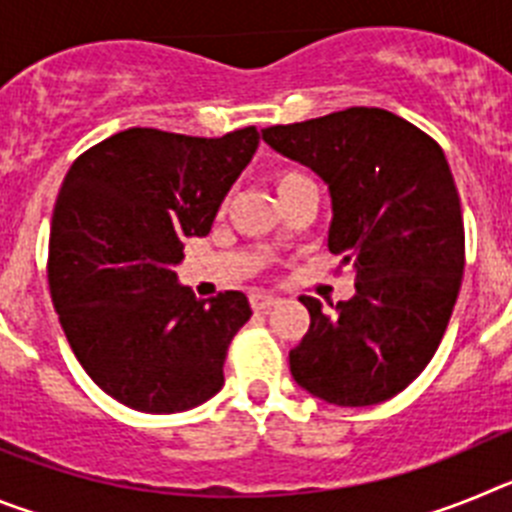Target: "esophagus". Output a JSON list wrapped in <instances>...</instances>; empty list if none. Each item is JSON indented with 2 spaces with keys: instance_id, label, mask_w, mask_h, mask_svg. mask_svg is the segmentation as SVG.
I'll list each match as a JSON object with an SVG mask.
<instances>
[{
  "instance_id": "obj_1",
  "label": "esophagus",
  "mask_w": 512,
  "mask_h": 512,
  "mask_svg": "<svg viewBox=\"0 0 512 512\" xmlns=\"http://www.w3.org/2000/svg\"><path fill=\"white\" fill-rule=\"evenodd\" d=\"M248 300H251V307L256 312H259V310H269V307L277 305V297L264 295V292H253V295L248 297Z\"/></svg>"
}]
</instances>
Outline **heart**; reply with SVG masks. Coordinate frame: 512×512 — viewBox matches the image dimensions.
I'll return each mask as SVG.
<instances>
[{
    "label": "heart",
    "mask_w": 512,
    "mask_h": 512,
    "mask_svg": "<svg viewBox=\"0 0 512 512\" xmlns=\"http://www.w3.org/2000/svg\"><path fill=\"white\" fill-rule=\"evenodd\" d=\"M277 194H287L289 189H297V187H305V184H312L305 174L300 171H292V169H284L277 174Z\"/></svg>",
    "instance_id": "1"
}]
</instances>
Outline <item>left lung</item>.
Here are the masks:
<instances>
[{
  "label": "left lung",
  "instance_id": "8db88e82",
  "mask_svg": "<svg viewBox=\"0 0 512 512\" xmlns=\"http://www.w3.org/2000/svg\"><path fill=\"white\" fill-rule=\"evenodd\" d=\"M264 140L323 179L328 248L356 277L336 312L300 297L310 328L289 351L292 379L341 408L390 400L433 359L459 297L464 223L449 161L379 107L274 125Z\"/></svg>",
  "mask_w": 512,
  "mask_h": 512
}]
</instances>
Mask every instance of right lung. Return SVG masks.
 <instances>
[{
	"instance_id": "right-lung-1",
	"label": "right lung",
	"mask_w": 512,
	"mask_h": 512,
	"mask_svg": "<svg viewBox=\"0 0 512 512\" xmlns=\"http://www.w3.org/2000/svg\"><path fill=\"white\" fill-rule=\"evenodd\" d=\"M259 130L189 138L130 128L74 161L51 220L48 284L71 351L99 390L140 413L192 410L223 387L251 318L243 292L179 284L187 238L210 233Z\"/></svg>"
}]
</instances>
